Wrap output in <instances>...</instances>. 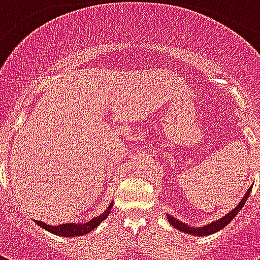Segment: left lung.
Listing matches in <instances>:
<instances>
[{
  "mask_svg": "<svg viewBox=\"0 0 260 260\" xmlns=\"http://www.w3.org/2000/svg\"><path fill=\"white\" fill-rule=\"evenodd\" d=\"M252 188H249L248 191H246L245 196L241 199V202L238 203V206L235 207V209H233L231 212L229 213V214H225L224 217H221L220 220H216V221H213V223L207 224V225H205V227H191V225H186V224L181 223V221H178L177 218L171 217V216H167V220H169V223L174 227V229L180 230V231H182V233H186V234H192V235H198V237H203V235H210V234H214V233H217L218 230L224 229L227 224L233 220V218L238 214V212H240L241 209H242V206L245 205L246 199H248V196H249V193H251Z\"/></svg>",
  "mask_w": 260,
  "mask_h": 260,
  "instance_id": "obj_1",
  "label": "left lung"
}]
</instances>
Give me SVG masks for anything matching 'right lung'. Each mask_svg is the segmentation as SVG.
I'll return each mask as SVG.
<instances>
[{
  "instance_id": "add662e5",
  "label": "right lung",
  "mask_w": 260,
  "mask_h": 260,
  "mask_svg": "<svg viewBox=\"0 0 260 260\" xmlns=\"http://www.w3.org/2000/svg\"><path fill=\"white\" fill-rule=\"evenodd\" d=\"M113 207V203H110V206L107 207V210L100 214V216H97V217L91 218L90 221H87V223L83 224H78V223H67V224H59V225H48V224L43 223V221H39L36 220V223L43 227V229H46L50 233H53V234L61 235V237H79V235L87 234V233H90L91 230H94L99 225V224L102 223L103 220H106L107 216L110 214V209Z\"/></svg>"
}]
</instances>
